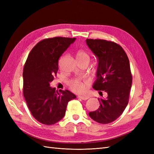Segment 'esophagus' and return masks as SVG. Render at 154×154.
I'll use <instances>...</instances> for the list:
<instances>
[{"mask_svg":"<svg viewBox=\"0 0 154 154\" xmlns=\"http://www.w3.org/2000/svg\"><path fill=\"white\" fill-rule=\"evenodd\" d=\"M79 98H81L83 100H87V99H88V96H78Z\"/></svg>","mask_w":154,"mask_h":154,"instance_id":"1","label":"esophagus"}]
</instances>
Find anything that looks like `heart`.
<instances>
[{
	"label": "heart",
	"instance_id": "1",
	"mask_svg": "<svg viewBox=\"0 0 154 154\" xmlns=\"http://www.w3.org/2000/svg\"><path fill=\"white\" fill-rule=\"evenodd\" d=\"M76 58L79 63H85L88 64L90 62L91 57L86 51L80 50L76 54ZM69 85L71 89L78 93L83 92L85 89V84L78 79H74L69 83Z\"/></svg>",
	"mask_w": 154,
	"mask_h": 154
}]
</instances>
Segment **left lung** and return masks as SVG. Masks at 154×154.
<instances>
[{
  "label": "left lung",
  "instance_id": "8db88e82",
  "mask_svg": "<svg viewBox=\"0 0 154 154\" xmlns=\"http://www.w3.org/2000/svg\"><path fill=\"white\" fill-rule=\"evenodd\" d=\"M86 42L98 60L92 87L107 93L105 99H98L99 109L88 115L97 123L108 124L122 114L128 103L132 82L129 60L122 46L114 42L87 39Z\"/></svg>",
  "mask_w": 154,
  "mask_h": 154
}]
</instances>
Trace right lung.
Wrapping results in <instances>:
<instances>
[{
	"label": "right lung",
	"instance_id": "right-lung-1",
	"mask_svg": "<svg viewBox=\"0 0 154 154\" xmlns=\"http://www.w3.org/2000/svg\"><path fill=\"white\" fill-rule=\"evenodd\" d=\"M76 38L54 37L32 49L23 71V94L32 116L44 125H54L65 116L68 102L76 96L68 90L50 87L58 70V60Z\"/></svg>",
	"mask_w": 154,
	"mask_h": 154
}]
</instances>
